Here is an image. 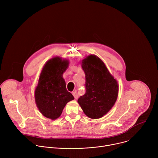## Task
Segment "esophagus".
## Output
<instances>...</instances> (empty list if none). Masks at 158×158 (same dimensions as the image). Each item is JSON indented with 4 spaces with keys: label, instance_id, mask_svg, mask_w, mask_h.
<instances>
[{
    "label": "esophagus",
    "instance_id": "obj_1",
    "mask_svg": "<svg viewBox=\"0 0 158 158\" xmlns=\"http://www.w3.org/2000/svg\"><path fill=\"white\" fill-rule=\"evenodd\" d=\"M73 95L74 96V98L76 99H77V98H78V94H77V91H74L73 93Z\"/></svg>",
    "mask_w": 158,
    "mask_h": 158
}]
</instances>
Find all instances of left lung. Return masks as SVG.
<instances>
[{"instance_id": "left-lung-1", "label": "left lung", "mask_w": 158, "mask_h": 158, "mask_svg": "<svg viewBox=\"0 0 158 158\" xmlns=\"http://www.w3.org/2000/svg\"><path fill=\"white\" fill-rule=\"evenodd\" d=\"M85 75V93L77 102L84 114L91 119H99L114 106L118 94V84L104 62L90 55L82 62Z\"/></svg>"}]
</instances>
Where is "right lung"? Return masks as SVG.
<instances>
[{"label":"right lung","mask_w":158,"mask_h":158,"mask_svg":"<svg viewBox=\"0 0 158 158\" xmlns=\"http://www.w3.org/2000/svg\"><path fill=\"white\" fill-rule=\"evenodd\" d=\"M67 60L54 57L45 64L35 90V101L43 116L54 120L62 114L66 104L74 99L67 91L62 77L68 67Z\"/></svg>","instance_id":"add662e5"}]
</instances>
